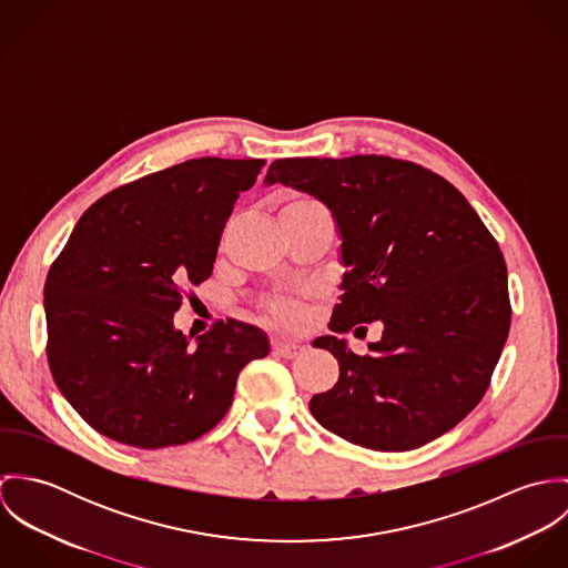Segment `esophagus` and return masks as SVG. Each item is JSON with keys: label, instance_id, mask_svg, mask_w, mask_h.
<instances>
[{"label": "esophagus", "instance_id": "1", "mask_svg": "<svg viewBox=\"0 0 568 568\" xmlns=\"http://www.w3.org/2000/svg\"><path fill=\"white\" fill-rule=\"evenodd\" d=\"M273 349H275V354L282 356V358H297V356L304 352L302 345L291 343V341H277V343L273 345Z\"/></svg>", "mask_w": 568, "mask_h": 568}]
</instances>
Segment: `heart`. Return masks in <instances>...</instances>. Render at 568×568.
Masks as SVG:
<instances>
[{"mask_svg":"<svg viewBox=\"0 0 568 568\" xmlns=\"http://www.w3.org/2000/svg\"><path fill=\"white\" fill-rule=\"evenodd\" d=\"M308 203H315V201H311V199H293V201H288L280 212L293 210V207H302V205H308ZM273 315H275L280 322H284V324H293V322L300 320V306L293 304V302H284V304H277V306L273 308Z\"/></svg>","mask_w":568,"mask_h":568,"instance_id":"b5f03b06","label":"heart"}]
</instances>
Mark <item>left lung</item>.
<instances>
[{"instance_id":"1","label":"left lung","mask_w":568,"mask_h":568,"mask_svg":"<svg viewBox=\"0 0 568 568\" xmlns=\"http://www.w3.org/2000/svg\"><path fill=\"white\" fill-rule=\"evenodd\" d=\"M264 183L320 199L336 221L345 273L329 329L385 327L365 356L334 334L313 341L341 372L313 396L315 419L385 453L457 426L481 403L511 324L503 253L466 196L385 155L275 160Z\"/></svg>"}]
</instances>
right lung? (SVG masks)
I'll list each match as a JSON object with an SVG mask.
<instances>
[{
	"instance_id": "1",
	"label": "right lung",
	"mask_w": 568,
	"mask_h": 568,
	"mask_svg": "<svg viewBox=\"0 0 568 568\" xmlns=\"http://www.w3.org/2000/svg\"><path fill=\"white\" fill-rule=\"evenodd\" d=\"M262 165L201 158L115 187L50 266V372L104 437L146 450L201 437L230 410L244 365L268 354L255 325L219 322L192 345L172 324L183 288L212 275L234 203Z\"/></svg>"
}]
</instances>
